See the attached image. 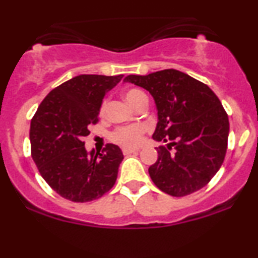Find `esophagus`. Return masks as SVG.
Here are the masks:
<instances>
[{"label":"esophagus","instance_id":"obj_1","mask_svg":"<svg viewBox=\"0 0 258 258\" xmlns=\"http://www.w3.org/2000/svg\"><path fill=\"white\" fill-rule=\"evenodd\" d=\"M140 149H132V148H124L123 149V155H129V154H134V153H137Z\"/></svg>","mask_w":258,"mask_h":258}]
</instances>
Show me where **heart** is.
Returning <instances> with one entry per match:
<instances>
[{"label": "heart", "instance_id": "b5f03b06", "mask_svg": "<svg viewBox=\"0 0 258 258\" xmlns=\"http://www.w3.org/2000/svg\"><path fill=\"white\" fill-rule=\"evenodd\" d=\"M124 96L125 100L129 102V104L133 105L134 108H135L141 101L147 98V95L139 89L126 90ZM105 109H107V101H103L100 107L101 115H104ZM144 132H146V128H144L142 124L121 126V128H117L111 134V140L114 141L115 143H117L119 146L124 148H134L137 147L141 143Z\"/></svg>", "mask_w": 258, "mask_h": 258}]
</instances>
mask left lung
I'll return each instance as SVG.
<instances>
[{"label":"left lung","instance_id":"8db88e82","mask_svg":"<svg viewBox=\"0 0 258 258\" xmlns=\"http://www.w3.org/2000/svg\"><path fill=\"white\" fill-rule=\"evenodd\" d=\"M124 82L151 94L158 114L153 139L169 142L156 148L158 158L149 167L155 185L175 197L206 186L220 170L228 148L229 118L216 94L176 69L128 75Z\"/></svg>","mask_w":258,"mask_h":258}]
</instances>
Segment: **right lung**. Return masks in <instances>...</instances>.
Segmentation results:
<instances>
[{
	"mask_svg": "<svg viewBox=\"0 0 258 258\" xmlns=\"http://www.w3.org/2000/svg\"><path fill=\"white\" fill-rule=\"evenodd\" d=\"M123 75H80L49 93L30 123L31 157L49 186L73 202L100 199L114 186L123 160L121 149L108 143L87 153L84 137L98 122L105 93Z\"/></svg>",
	"mask_w": 258,
	"mask_h": 258,
	"instance_id": "right-lung-1",
	"label": "right lung"
}]
</instances>
